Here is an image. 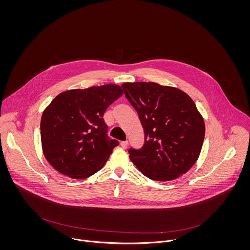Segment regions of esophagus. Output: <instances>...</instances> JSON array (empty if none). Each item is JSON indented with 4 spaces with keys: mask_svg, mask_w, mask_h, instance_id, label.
Here are the masks:
<instances>
[{
    "mask_svg": "<svg viewBox=\"0 0 250 250\" xmlns=\"http://www.w3.org/2000/svg\"><path fill=\"white\" fill-rule=\"evenodd\" d=\"M120 145H121V147H123V148H126V147L128 146V142H127V141L121 142V143H120Z\"/></svg>",
    "mask_w": 250,
    "mask_h": 250,
    "instance_id": "1",
    "label": "esophagus"
}]
</instances>
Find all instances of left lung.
Masks as SVG:
<instances>
[{"mask_svg":"<svg viewBox=\"0 0 250 250\" xmlns=\"http://www.w3.org/2000/svg\"><path fill=\"white\" fill-rule=\"evenodd\" d=\"M129 102L140 115L145 143L130 149V159L151 180L171 181L196 163L205 123L193 100L177 87L157 83H124Z\"/></svg>","mask_w":250,"mask_h":250,"instance_id":"8db88e82","label":"left lung"}]
</instances>
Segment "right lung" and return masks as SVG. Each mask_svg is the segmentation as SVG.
<instances>
[{
	"label": "right lung",
	"instance_id": "1",
	"mask_svg": "<svg viewBox=\"0 0 250 250\" xmlns=\"http://www.w3.org/2000/svg\"><path fill=\"white\" fill-rule=\"evenodd\" d=\"M122 94L120 85L107 83L69 89L53 99L42 113L40 134L44 157L56 170L84 179L104 167L119 143L108 139L103 115Z\"/></svg>",
	"mask_w": 250,
	"mask_h": 250
}]
</instances>
